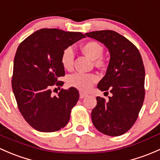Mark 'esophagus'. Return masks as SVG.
<instances>
[{
  "mask_svg": "<svg viewBox=\"0 0 160 160\" xmlns=\"http://www.w3.org/2000/svg\"><path fill=\"white\" fill-rule=\"evenodd\" d=\"M87 93H80V98H81V99H83V98H84V97H87Z\"/></svg>",
  "mask_w": 160,
  "mask_h": 160,
  "instance_id": "esophagus-1",
  "label": "esophagus"
}]
</instances>
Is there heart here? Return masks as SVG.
Masks as SVG:
<instances>
[{"mask_svg": "<svg viewBox=\"0 0 160 160\" xmlns=\"http://www.w3.org/2000/svg\"><path fill=\"white\" fill-rule=\"evenodd\" d=\"M81 50L86 55L93 60H95L98 66L104 65L103 58L102 54L103 53V47L96 40H90L83 43ZM75 54L73 48L67 47L62 51L60 61L62 66L67 70H70L74 63ZM98 80V77L93 73H85L77 72L67 77V83L70 87H74L82 91H87L90 90L94 83Z\"/></svg>", "mask_w": 160, "mask_h": 160, "instance_id": "heart-1", "label": "heart"}]
</instances>
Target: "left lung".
<instances>
[{
    "label": "left lung",
    "instance_id": "1",
    "mask_svg": "<svg viewBox=\"0 0 160 160\" xmlns=\"http://www.w3.org/2000/svg\"><path fill=\"white\" fill-rule=\"evenodd\" d=\"M103 43L110 53L107 73L98 83L102 91L112 93L109 101L97 97L91 119L97 130L118 137L137 121L145 97V68L137 47L117 32L105 30L85 33Z\"/></svg>",
    "mask_w": 160,
    "mask_h": 160
}]
</instances>
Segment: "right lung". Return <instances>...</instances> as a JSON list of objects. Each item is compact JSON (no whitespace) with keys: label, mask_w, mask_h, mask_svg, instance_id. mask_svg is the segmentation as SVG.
I'll use <instances>...</instances> for the list:
<instances>
[{"label":"right lung","mask_w":160,"mask_h":160,"mask_svg":"<svg viewBox=\"0 0 160 160\" xmlns=\"http://www.w3.org/2000/svg\"><path fill=\"white\" fill-rule=\"evenodd\" d=\"M83 38L80 32L43 28L18 48L11 80L13 92L21 115L36 130L56 132L68 123L71 110L79 100L78 90L74 87L61 89L53 96L52 89L63 85L58 80L65 75L60 61L62 51Z\"/></svg>","instance_id":"add662e5"}]
</instances>
